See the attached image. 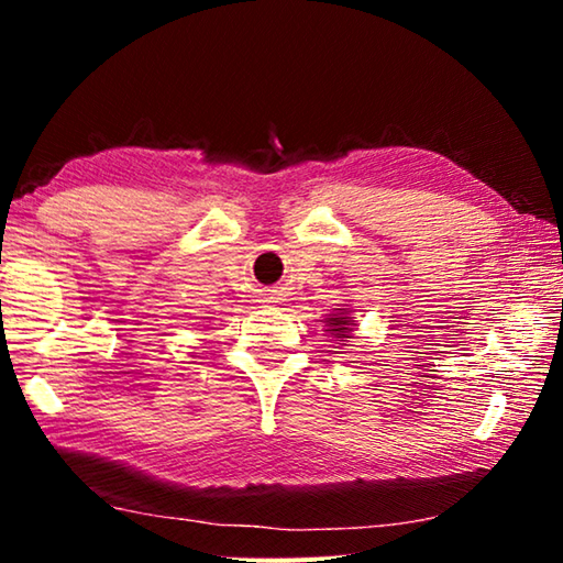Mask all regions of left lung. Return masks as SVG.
<instances>
[{
    "mask_svg": "<svg viewBox=\"0 0 563 563\" xmlns=\"http://www.w3.org/2000/svg\"><path fill=\"white\" fill-rule=\"evenodd\" d=\"M325 325H328V332H332V335H335V338H347L350 330L355 328V320L350 318V310L347 308H342L340 312H335V316L325 318Z\"/></svg>",
    "mask_w": 563,
    "mask_h": 563,
    "instance_id": "obj_1",
    "label": "left lung"
}]
</instances>
